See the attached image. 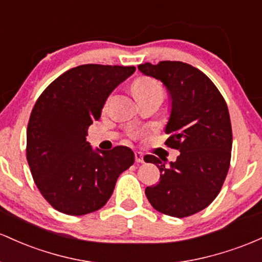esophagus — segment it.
<instances>
[{"label": "esophagus", "instance_id": "34e87169", "mask_svg": "<svg viewBox=\"0 0 262 262\" xmlns=\"http://www.w3.org/2000/svg\"><path fill=\"white\" fill-rule=\"evenodd\" d=\"M135 161H136L137 163L145 162V161H143V155L140 154V152H136V154H135Z\"/></svg>", "mask_w": 262, "mask_h": 262}]
</instances>
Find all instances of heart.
Returning a JSON list of instances; mask_svg holds the SVG:
<instances>
[{"instance_id": "heart-1", "label": "heart", "mask_w": 262, "mask_h": 262, "mask_svg": "<svg viewBox=\"0 0 262 262\" xmlns=\"http://www.w3.org/2000/svg\"><path fill=\"white\" fill-rule=\"evenodd\" d=\"M132 89H134V93L135 95H136V98H141V96H147V95L163 96V90L160 83L156 81L155 79L147 78V76L137 78L136 80L134 81Z\"/></svg>"}]
</instances>
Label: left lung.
Instances as JSON below:
<instances>
[{
	"label": "left lung",
	"mask_w": 262,
	"mask_h": 262,
	"mask_svg": "<svg viewBox=\"0 0 262 262\" xmlns=\"http://www.w3.org/2000/svg\"><path fill=\"white\" fill-rule=\"evenodd\" d=\"M139 70L166 86L170 100L166 145L181 152L168 166L167 160L145 156V162L161 172L146 196L166 215H193L216 198L228 174L233 146L228 106L213 81L189 64L164 60L140 64Z\"/></svg>",
	"instance_id": "8db88e82"
}]
</instances>
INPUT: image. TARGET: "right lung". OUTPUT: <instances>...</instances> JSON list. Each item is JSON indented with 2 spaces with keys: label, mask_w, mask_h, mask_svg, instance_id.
<instances>
[{
  "label": "right lung",
  "mask_w": 262,
  "mask_h": 262,
  "mask_svg": "<svg viewBox=\"0 0 262 262\" xmlns=\"http://www.w3.org/2000/svg\"><path fill=\"white\" fill-rule=\"evenodd\" d=\"M135 67L84 64L58 76L38 98L27 127V161L34 183L54 209L84 215L104 207L116 181L135 162L126 146L94 149L88 128Z\"/></svg>",
  "instance_id": "right-lung-1"
}]
</instances>
